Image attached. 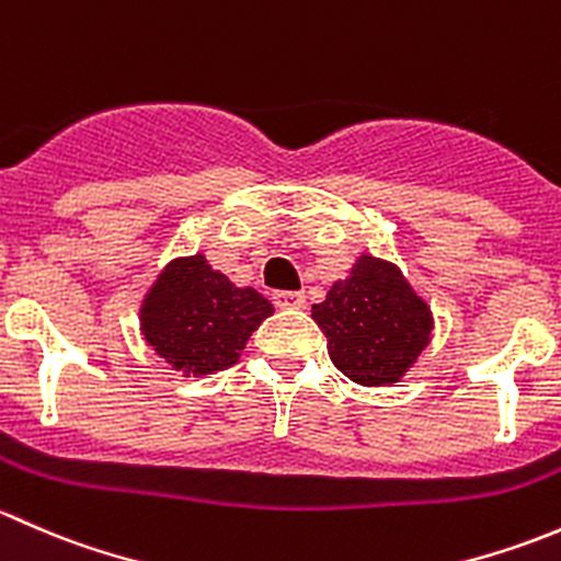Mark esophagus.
<instances>
[{"label":"esophagus","instance_id":"34e87169","mask_svg":"<svg viewBox=\"0 0 561 561\" xmlns=\"http://www.w3.org/2000/svg\"><path fill=\"white\" fill-rule=\"evenodd\" d=\"M274 304L279 309H304L307 307V296L296 290H279L274 293Z\"/></svg>","mask_w":561,"mask_h":561}]
</instances>
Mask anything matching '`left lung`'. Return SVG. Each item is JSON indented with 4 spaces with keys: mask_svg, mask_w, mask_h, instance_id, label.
I'll return each instance as SVG.
<instances>
[{
    "mask_svg": "<svg viewBox=\"0 0 561 561\" xmlns=\"http://www.w3.org/2000/svg\"><path fill=\"white\" fill-rule=\"evenodd\" d=\"M328 355L360 386H390L415 364L432 333V312L393 263L360 254L344 282L312 307Z\"/></svg>",
    "mask_w": 561,
    "mask_h": 561,
    "instance_id": "1",
    "label": "left lung"
}]
</instances>
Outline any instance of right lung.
<instances>
[{
  "mask_svg": "<svg viewBox=\"0 0 561 561\" xmlns=\"http://www.w3.org/2000/svg\"><path fill=\"white\" fill-rule=\"evenodd\" d=\"M274 307L252 287H236L203 254L179 257L154 282L140 328L157 355L186 375H211L239 360L254 328Z\"/></svg>",
  "mask_w": 561,
  "mask_h": 561,
  "instance_id": "add662e5",
  "label": "right lung"
}]
</instances>
